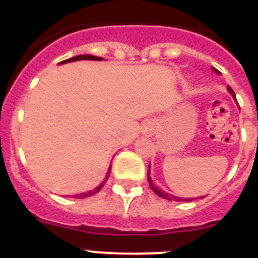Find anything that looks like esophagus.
I'll list each match as a JSON object with an SVG mask.
<instances>
[{"mask_svg":"<svg viewBox=\"0 0 258 258\" xmlns=\"http://www.w3.org/2000/svg\"><path fill=\"white\" fill-rule=\"evenodd\" d=\"M155 128H157V125H155V121L147 120L145 124L142 125V133L146 134V135H151V134H154Z\"/></svg>","mask_w":258,"mask_h":258,"instance_id":"esophagus-1","label":"esophagus"}]
</instances>
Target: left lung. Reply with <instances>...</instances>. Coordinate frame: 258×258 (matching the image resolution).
I'll return each mask as SVG.
<instances>
[{
  "mask_svg": "<svg viewBox=\"0 0 258 258\" xmlns=\"http://www.w3.org/2000/svg\"><path fill=\"white\" fill-rule=\"evenodd\" d=\"M213 71L216 72V74H220V71H217L216 68H213ZM228 91L229 93L232 95V97L236 100V95H234V92H233V89L230 88V87H228ZM147 179H149V183H150V187L153 188V191L157 194V196H159L161 198H165V200L167 201H187V202H191V201H194V198H180V197H175L172 196V194H169V192H166L165 190H162V188L157 187L155 184L153 183V180H151V176H150V165H149V171H147Z\"/></svg>",
  "mask_w": 258,
  "mask_h": 258,
  "instance_id": "left-lung-1",
  "label": "left lung"
}]
</instances>
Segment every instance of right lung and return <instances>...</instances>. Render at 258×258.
<instances>
[{"mask_svg":"<svg viewBox=\"0 0 258 258\" xmlns=\"http://www.w3.org/2000/svg\"><path fill=\"white\" fill-rule=\"evenodd\" d=\"M79 60H95V61H101V60H103V57H97V56H92V54H79V56H75V57L67 58V60H64V61H61V62H58V64H67V62L79 61ZM109 174H111V165H109L108 170H107V174H105L104 179L101 180V183L99 184V186H96V187L92 188V190H89V191L80 192V194H75L74 197L75 198H87V197H91V196H93V194L99 192L101 190V187H103V186L105 184V182L108 180Z\"/></svg>","mask_w":258,"mask_h":258,"instance_id":"obj_1","label":"right lung"}]
</instances>
